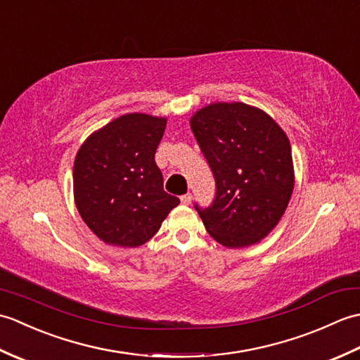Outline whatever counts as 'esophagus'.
Segmentation results:
<instances>
[{
	"mask_svg": "<svg viewBox=\"0 0 360 360\" xmlns=\"http://www.w3.org/2000/svg\"><path fill=\"white\" fill-rule=\"evenodd\" d=\"M192 198H193V196H192V193H186V195H182V196H181V202L184 204V205H188L190 202H192Z\"/></svg>",
	"mask_w": 360,
	"mask_h": 360,
	"instance_id": "34e87169",
	"label": "esophagus"
}]
</instances>
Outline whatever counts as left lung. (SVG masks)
Returning a JSON list of instances; mask_svg holds the SVG:
<instances>
[{"instance_id":"1","label":"left lung","mask_w":360,"mask_h":360,"mask_svg":"<svg viewBox=\"0 0 360 360\" xmlns=\"http://www.w3.org/2000/svg\"><path fill=\"white\" fill-rule=\"evenodd\" d=\"M190 127L215 178L212 205L195 204L213 240L238 249L266 238L294 190L286 133L269 114L241 102L210 103Z\"/></svg>"}]
</instances>
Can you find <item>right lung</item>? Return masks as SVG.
I'll return each mask as SVG.
<instances>
[{"instance_id":"add662e5","label":"right lung","mask_w":360,"mask_h":360,"mask_svg":"<svg viewBox=\"0 0 360 360\" xmlns=\"http://www.w3.org/2000/svg\"><path fill=\"white\" fill-rule=\"evenodd\" d=\"M165 125V117L125 114L94 131L77 151L75 205L86 226L110 246H142L179 204V198L164 190L155 162Z\"/></svg>"}]
</instances>
